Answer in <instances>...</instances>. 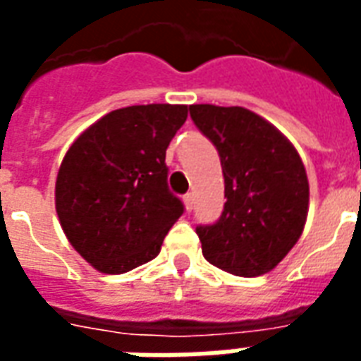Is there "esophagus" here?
I'll use <instances>...</instances> for the list:
<instances>
[{"mask_svg": "<svg viewBox=\"0 0 361 361\" xmlns=\"http://www.w3.org/2000/svg\"><path fill=\"white\" fill-rule=\"evenodd\" d=\"M183 203H185V209L191 211L193 209V193H188V195L183 197Z\"/></svg>", "mask_w": 361, "mask_h": 361, "instance_id": "34e87169", "label": "esophagus"}]
</instances>
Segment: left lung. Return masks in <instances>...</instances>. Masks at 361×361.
Returning a JSON list of instances; mask_svg holds the SVG:
<instances>
[{
    "instance_id": "1",
    "label": "left lung",
    "mask_w": 361,
    "mask_h": 361,
    "mask_svg": "<svg viewBox=\"0 0 361 361\" xmlns=\"http://www.w3.org/2000/svg\"><path fill=\"white\" fill-rule=\"evenodd\" d=\"M189 114L216 147L224 173V211L197 226L204 259L235 276H261L292 250L305 226L310 183L294 145L240 106L193 104Z\"/></svg>"
}]
</instances>
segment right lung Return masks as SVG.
Masks as SVG:
<instances>
[{"instance_id":"right-lung-1","label":"right lung","mask_w":361,"mask_h":361,"mask_svg":"<svg viewBox=\"0 0 361 361\" xmlns=\"http://www.w3.org/2000/svg\"><path fill=\"white\" fill-rule=\"evenodd\" d=\"M185 119L183 104L119 108L66 152L56 211L69 243L96 271L121 274L149 263L183 214L168 189L166 149Z\"/></svg>"}]
</instances>
